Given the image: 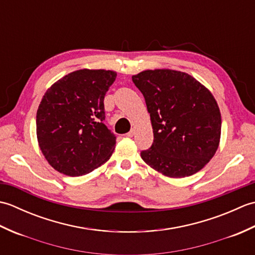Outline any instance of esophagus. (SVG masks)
Segmentation results:
<instances>
[{
  "label": "esophagus",
  "instance_id": "esophagus-1",
  "mask_svg": "<svg viewBox=\"0 0 255 255\" xmlns=\"http://www.w3.org/2000/svg\"><path fill=\"white\" fill-rule=\"evenodd\" d=\"M133 134H134V130H133V129H131L130 131H129V132H127V133H126V136H127V137H130V138H131V137L133 136Z\"/></svg>",
  "mask_w": 255,
  "mask_h": 255
}]
</instances>
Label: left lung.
<instances>
[{"label":"left lung","instance_id":"obj_1","mask_svg":"<svg viewBox=\"0 0 255 255\" xmlns=\"http://www.w3.org/2000/svg\"><path fill=\"white\" fill-rule=\"evenodd\" d=\"M153 129V143L141 158L170 177L200 171L218 149L221 116L213 94L196 79L175 70H147L132 75Z\"/></svg>","mask_w":255,"mask_h":255}]
</instances>
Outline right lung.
Here are the masks:
<instances>
[{
  "instance_id": "right-lung-1",
  "label": "right lung",
  "mask_w": 255,
  "mask_h": 255,
  "mask_svg": "<svg viewBox=\"0 0 255 255\" xmlns=\"http://www.w3.org/2000/svg\"><path fill=\"white\" fill-rule=\"evenodd\" d=\"M116 75L110 70H79L42 97L36 116L38 143L58 172L81 176L111 158L116 136L104 124V97Z\"/></svg>"
}]
</instances>
